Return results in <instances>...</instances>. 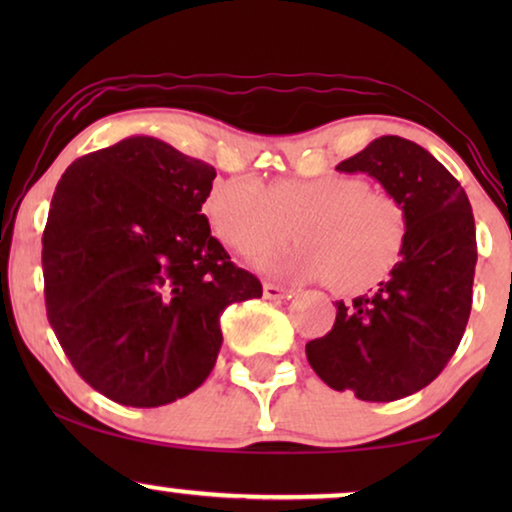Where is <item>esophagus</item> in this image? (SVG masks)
Here are the masks:
<instances>
[{
    "label": "esophagus",
    "instance_id": "34e87169",
    "mask_svg": "<svg viewBox=\"0 0 512 512\" xmlns=\"http://www.w3.org/2000/svg\"><path fill=\"white\" fill-rule=\"evenodd\" d=\"M263 293H265V298H270V300L291 298V291H289V289H284V286L272 284V282H265V284H263Z\"/></svg>",
    "mask_w": 512,
    "mask_h": 512
}]
</instances>
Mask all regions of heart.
Instances as JSON below:
<instances>
[{"label":"heart","mask_w":512,"mask_h":512,"mask_svg":"<svg viewBox=\"0 0 512 512\" xmlns=\"http://www.w3.org/2000/svg\"><path fill=\"white\" fill-rule=\"evenodd\" d=\"M205 214L214 235L240 256L275 249L296 228L303 244L263 258L265 268L289 277H331L342 293L380 282L405 244V214L396 198L345 174L284 179L270 188L254 177H230L214 184Z\"/></svg>","instance_id":"b5f03b06"}]
</instances>
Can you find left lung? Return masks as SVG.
<instances>
[{"mask_svg": "<svg viewBox=\"0 0 512 512\" xmlns=\"http://www.w3.org/2000/svg\"><path fill=\"white\" fill-rule=\"evenodd\" d=\"M338 170L366 172L396 198L405 244L387 282L347 305L338 300L333 328L305 354L331 389L398 401L436 380L466 331L478 261L471 202L429 151L396 135L373 139Z\"/></svg>", "mask_w": 512, "mask_h": 512, "instance_id": "1", "label": "left lung"}]
</instances>
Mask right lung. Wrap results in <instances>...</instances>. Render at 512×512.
Listing matches in <instances>:
<instances>
[{
  "mask_svg": "<svg viewBox=\"0 0 512 512\" xmlns=\"http://www.w3.org/2000/svg\"><path fill=\"white\" fill-rule=\"evenodd\" d=\"M214 177L137 135L74 160L55 186L46 314L76 373L111 401L158 408L191 394L219 356L223 310L263 296L202 214Z\"/></svg>",
  "mask_w": 512,
  "mask_h": 512,
  "instance_id": "obj_1",
  "label": "right lung"
}]
</instances>
